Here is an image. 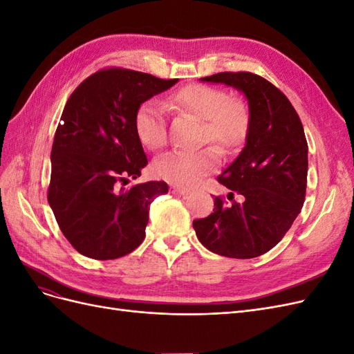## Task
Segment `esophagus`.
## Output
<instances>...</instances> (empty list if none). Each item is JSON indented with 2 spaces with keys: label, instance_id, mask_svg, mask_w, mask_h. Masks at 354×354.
Returning <instances> with one entry per match:
<instances>
[{
  "label": "esophagus",
  "instance_id": "esophagus-1",
  "mask_svg": "<svg viewBox=\"0 0 354 354\" xmlns=\"http://www.w3.org/2000/svg\"><path fill=\"white\" fill-rule=\"evenodd\" d=\"M171 192H173L174 195H178V196H187L190 194V190L178 187V186H171Z\"/></svg>",
  "mask_w": 354,
  "mask_h": 354
}]
</instances>
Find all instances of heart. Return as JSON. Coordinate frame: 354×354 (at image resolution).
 Listing matches in <instances>:
<instances>
[{"mask_svg": "<svg viewBox=\"0 0 354 354\" xmlns=\"http://www.w3.org/2000/svg\"><path fill=\"white\" fill-rule=\"evenodd\" d=\"M167 104L177 112H187L202 120L203 140L217 143L224 151L238 147L248 133L250 112L239 99L217 87L190 84L169 95ZM134 131L145 147L160 149L167 143L164 108L155 100L138 106L134 113ZM218 151L205 147L195 152H171L153 164V173L159 178L176 186H194L218 164Z\"/></svg>", "mask_w": 354, "mask_h": 354, "instance_id": "heart-1", "label": "heart"}]
</instances>
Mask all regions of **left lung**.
Returning <instances> with one entry per match:
<instances>
[{
	"label": "left lung",
	"instance_id": "obj_1",
	"mask_svg": "<svg viewBox=\"0 0 354 354\" xmlns=\"http://www.w3.org/2000/svg\"><path fill=\"white\" fill-rule=\"evenodd\" d=\"M201 81L242 91L250 127L242 152L217 177L230 189L229 199L238 193L243 201L227 203L216 196L214 212L195 220L194 229L214 254L254 259L281 242L303 208L308 168L304 128L286 95L260 75L220 72Z\"/></svg>",
	"mask_w": 354,
	"mask_h": 354
}]
</instances>
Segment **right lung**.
Masks as SVG:
<instances>
[{
  "instance_id": "add662e5",
  "label": "right lung",
  "mask_w": 354,
  "mask_h": 354,
  "mask_svg": "<svg viewBox=\"0 0 354 354\" xmlns=\"http://www.w3.org/2000/svg\"><path fill=\"white\" fill-rule=\"evenodd\" d=\"M177 81L124 68L102 69L66 102L51 149L47 199L62 233L88 259H120L146 236L149 207L168 186L147 181L124 187L147 165L134 113Z\"/></svg>"
}]
</instances>
